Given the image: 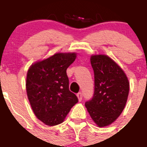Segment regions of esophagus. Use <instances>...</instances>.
I'll return each mask as SVG.
<instances>
[{
	"instance_id": "1",
	"label": "esophagus",
	"mask_w": 147,
	"mask_h": 147,
	"mask_svg": "<svg viewBox=\"0 0 147 147\" xmlns=\"http://www.w3.org/2000/svg\"><path fill=\"white\" fill-rule=\"evenodd\" d=\"M77 96H78V101L81 102L82 99V92H78V93L77 94Z\"/></svg>"
}]
</instances>
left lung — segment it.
<instances>
[{
	"instance_id": "8db88e82",
	"label": "left lung",
	"mask_w": 147,
	"mask_h": 147,
	"mask_svg": "<svg viewBox=\"0 0 147 147\" xmlns=\"http://www.w3.org/2000/svg\"><path fill=\"white\" fill-rule=\"evenodd\" d=\"M95 88L91 100L86 102L88 113L99 127L113 123L125 108L129 83L123 69L105 55H92Z\"/></svg>"
}]
</instances>
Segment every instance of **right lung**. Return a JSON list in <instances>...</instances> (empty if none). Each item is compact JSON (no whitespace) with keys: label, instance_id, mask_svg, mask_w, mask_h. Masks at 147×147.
<instances>
[{"label":"right lung","instance_id":"add662e5","mask_svg":"<svg viewBox=\"0 0 147 147\" xmlns=\"http://www.w3.org/2000/svg\"><path fill=\"white\" fill-rule=\"evenodd\" d=\"M76 53H57L31 65L26 79L28 98L34 113L48 126L64 121L77 96L69 90L66 70L76 60Z\"/></svg>","mask_w":147,"mask_h":147}]
</instances>
